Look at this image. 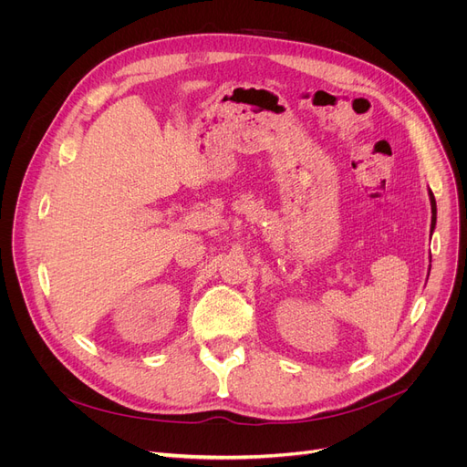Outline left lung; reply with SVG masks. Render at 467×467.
Returning a JSON list of instances; mask_svg holds the SVG:
<instances>
[{
    "label": "left lung",
    "mask_w": 467,
    "mask_h": 467,
    "mask_svg": "<svg viewBox=\"0 0 467 467\" xmlns=\"http://www.w3.org/2000/svg\"><path fill=\"white\" fill-rule=\"evenodd\" d=\"M430 194V202H431V227H430V233H433L435 229V221H437V206H435V196L431 191H428Z\"/></svg>",
    "instance_id": "1"
}]
</instances>
